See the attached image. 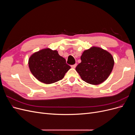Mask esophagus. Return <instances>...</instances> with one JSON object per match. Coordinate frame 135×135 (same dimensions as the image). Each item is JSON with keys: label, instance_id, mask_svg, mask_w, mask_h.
Here are the masks:
<instances>
[{"label": "esophagus", "instance_id": "obj_1", "mask_svg": "<svg viewBox=\"0 0 135 135\" xmlns=\"http://www.w3.org/2000/svg\"><path fill=\"white\" fill-rule=\"evenodd\" d=\"M76 65H77V64H74V65H71V67L72 68H75V67L76 66Z\"/></svg>", "mask_w": 135, "mask_h": 135}]
</instances>
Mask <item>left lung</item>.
Instances as JSON below:
<instances>
[{
  "instance_id": "8db88e82",
  "label": "left lung",
  "mask_w": 135,
  "mask_h": 135,
  "mask_svg": "<svg viewBox=\"0 0 135 135\" xmlns=\"http://www.w3.org/2000/svg\"><path fill=\"white\" fill-rule=\"evenodd\" d=\"M81 62L75 70L81 79L93 85H98L107 80L114 65L112 55L103 48L92 47L84 51Z\"/></svg>"
}]
</instances>
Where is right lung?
<instances>
[{"label":"right lung","mask_w":135,"mask_h":135,"mask_svg":"<svg viewBox=\"0 0 135 135\" xmlns=\"http://www.w3.org/2000/svg\"><path fill=\"white\" fill-rule=\"evenodd\" d=\"M30 70L36 79L45 84L62 79L71 68L56 50L45 48L35 52L28 59Z\"/></svg>","instance_id":"1"}]
</instances>
